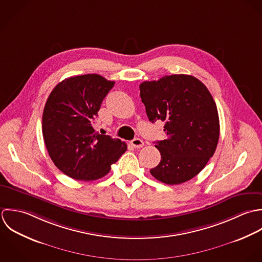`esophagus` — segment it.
<instances>
[{
  "label": "esophagus",
  "instance_id": "obj_1",
  "mask_svg": "<svg viewBox=\"0 0 262 262\" xmlns=\"http://www.w3.org/2000/svg\"><path fill=\"white\" fill-rule=\"evenodd\" d=\"M132 146L135 147V148H142L144 147V142L141 140V139H134L132 142H130Z\"/></svg>",
  "mask_w": 262,
  "mask_h": 262
}]
</instances>
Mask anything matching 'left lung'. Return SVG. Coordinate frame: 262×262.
<instances>
[{"instance_id":"1","label":"left lung","mask_w":262,"mask_h":262,"mask_svg":"<svg viewBox=\"0 0 262 262\" xmlns=\"http://www.w3.org/2000/svg\"><path fill=\"white\" fill-rule=\"evenodd\" d=\"M149 120L165 122L167 139L156 143L161 153L151 174L174 185L196 176L212 157L220 136L215 102L208 88L190 75L165 76L140 85Z\"/></svg>"}]
</instances>
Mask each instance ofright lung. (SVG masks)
I'll list each match as a JSON object with an SVG mask.
<instances>
[{
    "label": "right lung",
    "mask_w": 262,
    "mask_h": 262,
    "mask_svg": "<svg viewBox=\"0 0 262 262\" xmlns=\"http://www.w3.org/2000/svg\"><path fill=\"white\" fill-rule=\"evenodd\" d=\"M114 86L97 74L64 79L53 88L43 109L42 135L53 164L83 181L105 176L126 151L119 139L93 128L101 103Z\"/></svg>",
    "instance_id": "right-lung-1"
}]
</instances>
